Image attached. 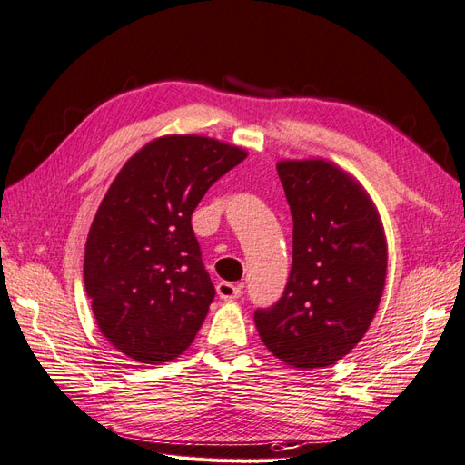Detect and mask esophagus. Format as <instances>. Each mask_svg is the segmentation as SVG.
Wrapping results in <instances>:
<instances>
[{"mask_svg":"<svg viewBox=\"0 0 465 465\" xmlns=\"http://www.w3.org/2000/svg\"><path fill=\"white\" fill-rule=\"evenodd\" d=\"M217 293L223 300H234L242 293V288L239 284H231V282H219L217 284Z\"/></svg>","mask_w":465,"mask_h":465,"instance_id":"esophagus-1","label":"esophagus"}]
</instances>
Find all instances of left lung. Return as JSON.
Listing matches in <instances>:
<instances>
[{
    "mask_svg": "<svg viewBox=\"0 0 465 465\" xmlns=\"http://www.w3.org/2000/svg\"><path fill=\"white\" fill-rule=\"evenodd\" d=\"M292 211V270L282 298L254 312L272 355L296 369L330 367L375 318L387 278V239L367 191L325 160L276 165Z\"/></svg>",
    "mask_w": 465,
    "mask_h": 465,
    "instance_id": "left-lung-1",
    "label": "left lung"
}]
</instances>
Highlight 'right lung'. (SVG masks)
I'll return each mask as SVG.
<instances>
[{
	"label": "right lung",
	"instance_id": "obj_1",
	"mask_svg": "<svg viewBox=\"0 0 465 465\" xmlns=\"http://www.w3.org/2000/svg\"><path fill=\"white\" fill-rule=\"evenodd\" d=\"M246 157L205 135H162L120 169L84 248V288L100 333L138 363L160 365L193 343L214 286L191 214Z\"/></svg>",
	"mask_w": 465,
	"mask_h": 465
}]
</instances>
